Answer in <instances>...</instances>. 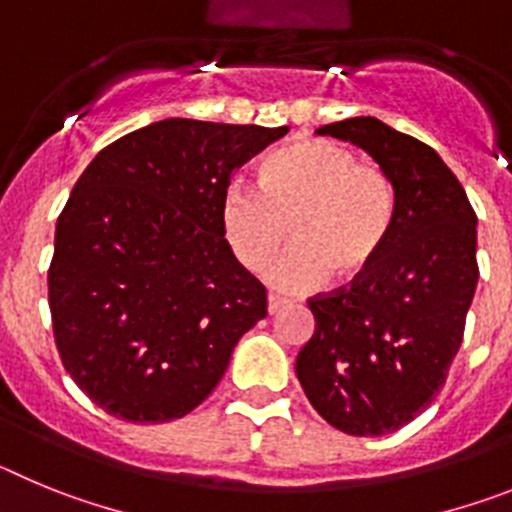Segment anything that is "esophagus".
<instances>
[{"label": "esophagus", "instance_id": "34e87169", "mask_svg": "<svg viewBox=\"0 0 512 512\" xmlns=\"http://www.w3.org/2000/svg\"><path fill=\"white\" fill-rule=\"evenodd\" d=\"M289 302L284 300V297H277V295H269V312L271 315H277L279 310H284V307H287Z\"/></svg>", "mask_w": 512, "mask_h": 512}]
</instances>
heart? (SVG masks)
<instances>
[{
	"mask_svg": "<svg viewBox=\"0 0 512 512\" xmlns=\"http://www.w3.org/2000/svg\"><path fill=\"white\" fill-rule=\"evenodd\" d=\"M225 241L238 264L256 271L295 238L269 269L284 292H307L328 279L369 274L395 223V189L382 169L361 164L336 140L302 138L266 158L259 184L233 179L220 205Z\"/></svg>",
	"mask_w": 512,
	"mask_h": 512,
	"instance_id": "b5f03b06",
	"label": "heart"
}]
</instances>
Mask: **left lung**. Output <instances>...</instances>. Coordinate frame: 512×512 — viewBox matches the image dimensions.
Listing matches in <instances>:
<instances>
[{
    "mask_svg": "<svg viewBox=\"0 0 512 512\" xmlns=\"http://www.w3.org/2000/svg\"><path fill=\"white\" fill-rule=\"evenodd\" d=\"M318 135L364 148L395 189L390 241L366 277L307 302L297 354L307 400L348 436H382L423 413L446 382L477 289V215L441 156L377 117Z\"/></svg>",
    "mask_w": 512,
    "mask_h": 512,
    "instance_id": "left-lung-1",
    "label": "left lung"
}]
</instances>
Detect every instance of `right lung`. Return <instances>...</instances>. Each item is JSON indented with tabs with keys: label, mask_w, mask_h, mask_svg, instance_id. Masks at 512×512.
<instances>
[{
	"label": "right lung",
	"mask_w": 512,
	"mask_h": 512,
	"mask_svg": "<svg viewBox=\"0 0 512 512\" xmlns=\"http://www.w3.org/2000/svg\"><path fill=\"white\" fill-rule=\"evenodd\" d=\"M287 130L169 117L79 176L58 215L48 305L63 366L94 405L130 423L184 418L266 318L220 205L230 176Z\"/></svg>",
	"instance_id": "right-lung-1"
}]
</instances>
